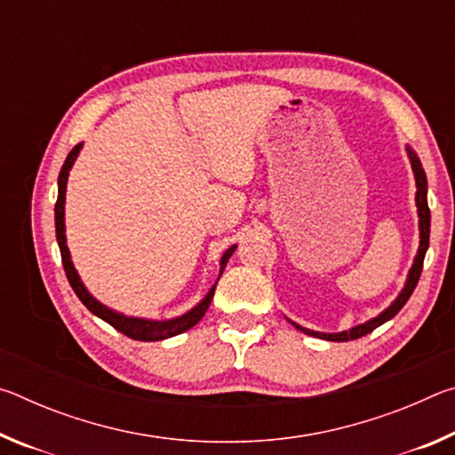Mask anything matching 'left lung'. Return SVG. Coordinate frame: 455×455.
<instances>
[{"label": "left lung", "mask_w": 455, "mask_h": 455, "mask_svg": "<svg viewBox=\"0 0 455 455\" xmlns=\"http://www.w3.org/2000/svg\"><path fill=\"white\" fill-rule=\"evenodd\" d=\"M407 156H410V160H411V168H413V174H415V187H418V192H415V204H418V217H419V249H418V255H415V260H413V265L410 268V275H407L405 287L402 289V292H399V297L381 315H377V317L369 319L367 323H363V325L351 327L349 331H341V333H319V331L305 329V327L297 325V323H292L289 319L292 327H297L299 331H303V333H307V335L327 339V341H353V339H359V337H363L367 333H371L373 329L383 325L385 321L394 319L395 315L402 311V307L407 303V299L411 297L413 289L418 287V281H419L421 268H423V259H426V251L429 246V206H427V179H426V172H423L418 154H415L410 148V146H407Z\"/></svg>", "instance_id": "8db88e82"}]
</instances>
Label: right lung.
<instances>
[{"label":"right lung","instance_id":"add662e5","mask_svg":"<svg viewBox=\"0 0 455 455\" xmlns=\"http://www.w3.org/2000/svg\"><path fill=\"white\" fill-rule=\"evenodd\" d=\"M80 148H82V144L74 146L72 152L68 154L64 166H61L60 176H58V200H56V238H58L60 252H61V265H64L66 276H68V281H70L74 292L78 295L80 301L86 305L92 313L96 315V317H100L106 323H110L114 329H118L120 333H124L130 339H136V341H163V339L180 335V333H184V331H188L190 327H195L196 323L204 317L206 309H209V305H211L212 297H214V289H217V283L220 279L222 271H225L228 259L233 257L236 244L230 246V249H227L225 255H222V259H220V275H219L217 283L212 284V289L206 292V297L203 299V301H200L196 307H192L188 313L180 315V317L168 319V321H150V319L126 317L124 313L108 309L106 305L96 301V299L88 292V289L84 287V283L80 281L78 273H76L74 263L70 259V251H68V244H66V225H64L66 184H68V174H70L76 158H78V154H80Z\"/></svg>","mask_w":455,"mask_h":455}]
</instances>
